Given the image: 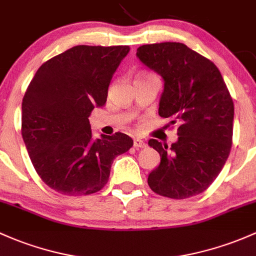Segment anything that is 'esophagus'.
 <instances>
[{
    "instance_id": "obj_1",
    "label": "esophagus",
    "mask_w": 256,
    "mask_h": 256,
    "mask_svg": "<svg viewBox=\"0 0 256 256\" xmlns=\"http://www.w3.org/2000/svg\"><path fill=\"white\" fill-rule=\"evenodd\" d=\"M134 146H136V149H142V148L146 146V144H145L144 140L136 138V139H134Z\"/></svg>"
}]
</instances>
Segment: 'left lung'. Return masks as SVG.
<instances>
[{"label": "left lung", "instance_id": "left-lung-1", "mask_svg": "<svg viewBox=\"0 0 256 256\" xmlns=\"http://www.w3.org/2000/svg\"><path fill=\"white\" fill-rule=\"evenodd\" d=\"M136 56L164 80L158 114L180 126L171 146L149 140L161 162L148 184L171 199L202 193L224 168L232 148L234 105L227 85L215 63L184 44L142 45Z\"/></svg>", "mask_w": 256, "mask_h": 256}]
</instances>
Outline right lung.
<instances>
[{"label": "right lung", "mask_w": 256, "mask_h": 256, "mask_svg": "<svg viewBox=\"0 0 256 256\" xmlns=\"http://www.w3.org/2000/svg\"><path fill=\"white\" fill-rule=\"evenodd\" d=\"M128 46L78 45L41 64L22 102V136L46 186L70 196L101 190L114 158L133 146L127 134L92 139L89 116L106 104Z\"/></svg>", "instance_id": "add662e5"}]
</instances>
